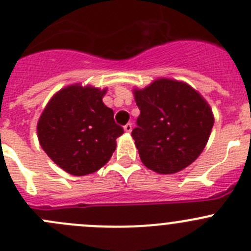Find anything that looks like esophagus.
I'll use <instances>...</instances> for the list:
<instances>
[{"label": "esophagus", "mask_w": 251, "mask_h": 251, "mask_svg": "<svg viewBox=\"0 0 251 251\" xmlns=\"http://www.w3.org/2000/svg\"><path fill=\"white\" fill-rule=\"evenodd\" d=\"M124 130H125L126 132H131V131H132V124H126V125L124 126Z\"/></svg>", "instance_id": "1"}]
</instances>
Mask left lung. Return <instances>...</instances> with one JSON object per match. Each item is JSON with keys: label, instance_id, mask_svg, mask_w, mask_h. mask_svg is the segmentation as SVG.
<instances>
[{"label": "left lung", "instance_id": "8db88e82", "mask_svg": "<svg viewBox=\"0 0 251 251\" xmlns=\"http://www.w3.org/2000/svg\"><path fill=\"white\" fill-rule=\"evenodd\" d=\"M140 116L132 137L148 169L173 174L190 165L205 148L213 115L205 99L190 86L173 79H157L136 89Z\"/></svg>", "mask_w": 251, "mask_h": 251}]
</instances>
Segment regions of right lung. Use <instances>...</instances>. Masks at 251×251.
I'll return each mask as SVG.
<instances>
[{
	"mask_svg": "<svg viewBox=\"0 0 251 251\" xmlns=\"http://www.w3.org/2000/svg\"><path fill=\"white\" fill-rule=\"evenodd\" d=\"M105 92L79 84L66 87L52 97L39 119L40 146L70 174L82 176L100 169L124 133L114 111L101 100Z\"/></svg>",
	"mask_w": 251,
	"mask_h": 251,
	"instance_id": "obj_1",
	"label": "right lung"
}]
</instances>
